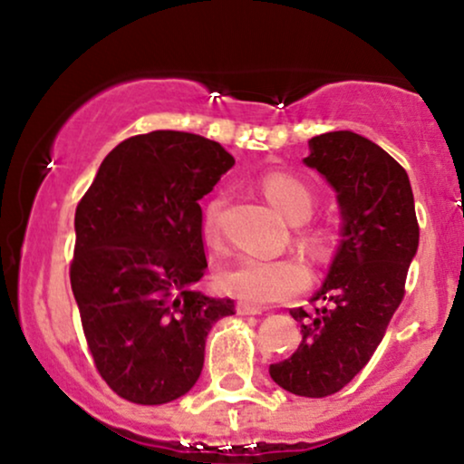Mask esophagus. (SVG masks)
<instances>
[{
	"label": "esophagus",
	"mask_w": 464,
	"mask_h": 464,
	"mask_svg": "<svg viewBox=\"0 0 464 464\" xmlns=\"http://www.w3.org/2000/svg\"><path fill=\"white\" fill-rule=\"evenodd\" d=\"M262 312H264L262 305H253V303H246V301L237 303V314H242V316H257V314Z\"/></svg>",
	"instance_id": "esophagus-1"
}]
</instances>
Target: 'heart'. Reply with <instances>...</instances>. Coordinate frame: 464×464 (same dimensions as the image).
<instances>
[{
	"label": "heart",
	"mask_w": 464,
	"mask_h": 464,
	"mask_svg": "<svg viewBox=\"0 0 464 464\" xmlns=\"http://www.w3.org/2000/svg\"><path fill=\"white\" fill-rule=\"evenodd\" d=\"M259 188L275 209H279L290 222H303L310 218L316 205V191L310 183L290 172H268L259 179ZM222 196H216L205 205L200 228L205 242H220V214ZM310 239L323 244L327 231H312ZM218 285L227 295L237 296L246 303H276L285 301L310 284V268L299 257L262 259L242 255L236 262L222 266L216 275Z\"/></svg>",
	"instance_id": "heart-1"
}]
</instances>
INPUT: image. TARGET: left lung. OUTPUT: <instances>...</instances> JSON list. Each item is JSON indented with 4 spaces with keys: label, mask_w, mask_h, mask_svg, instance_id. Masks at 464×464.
<instances>
[{
    "label": "left lung",
    "mask_w": 464,
    "mask_h": 464,
    "mask_svg": "<svg viewBox=\"0 0 464 464\" xmlns=\"http://www.w3.org/2000/svg\"><path fill=\"white\" fill-rule=\"evenodd\" d=\"M305 163L338 191L343 239L321 290L323 305L290 310L301 324L299 349L270 364V377L299 397L343 391L380 347L406 295L419 222L406 169L386 150L351 130L310 140Z\"/></svg>",
    "instance_id": "left-lung-1"
}]
</instances>
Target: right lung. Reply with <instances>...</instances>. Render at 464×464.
I'll return each instance as SVG.
<instances>
[{"label": "right lung", "mask_w": 464, "mask_h": 464, "mask_svg": "<svg viewBox=\"0 0 464 464\" xmlns=\"http://www.w3.org/2000/svg\"><path fill=\"white\" fill-rule=\"evenodd\" d=\"M236 159L179 130L129 137L106 154L76 207L69 279L102 380L161 406L198 382L207 334L236 314L194 290L207 270L198 200Z\"/></svg>", "instance_id": "add662e5"}]
</instances>
